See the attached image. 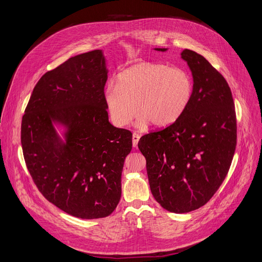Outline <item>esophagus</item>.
I'll list each match as a JSON object with an SVG mask.
<instances>
[{
	"mask_svg": "<svg viewBox=\"0 0 262 262\" xmlns=\"http://www.w3.org/2000/svg\"><path fill=\"white\" fill-rule=\"evenodd\" d=\"M139 140H140V136H139L138 134L134 133V134H133V146H134V147H137Z\"/></svg>",
	"mask_w": 262,
	"mask_h": 262,
	"instance_id": "obj_1",
	"label": "esophagus"
}]
</instances>
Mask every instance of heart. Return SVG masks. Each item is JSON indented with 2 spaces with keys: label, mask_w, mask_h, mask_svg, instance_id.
Returning a JSON list of instances; mask_svg holds the SVG:
<instances>
[{
  "label": "heart",
  "mask_w": 262,
  "mask_h": 262,
  "mask_svg": "<svg viewBox=\"0 0 262 262\" xmlns=\"http://www.w3.org/2000/svg\"><path fill=\"white\" fill-rule=\"evenodd\" d=\"M193 89L192 78L185 70L142 62L123 70L117 85L106 87L104 103L111 121L118 127L128 125L138 111L141 125L151 122L156 127H166L184 113Z\"/></svg>",
  "instance_id": "1"
}]
</instances>
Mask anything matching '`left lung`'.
Wrapping results in <instances>:
<instances>
[{
    "instance_id": "1",
    "label": "left lung",
    "mask_w": 262,
    "mask_h": 262,
    "mask_svg": "<svg viewBox=\"0 0 262 262\" xmlns=\"http://www.w3.org/2000/svg\"><path fill=\"white\" fill-rule=\"evenodd\" d=\"M181 59L193 77L189 106L176 122L144 135L138 143L155 199L175 213L209 201L225 179L236 147L234 102L226 80L194 51L184 50Z\"/></svg>"
}]
</instances>
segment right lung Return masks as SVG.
<instances>
[{
	"label": "right lung",
	"instance_id": "add662e5",
	"mask_svg": "<svg viewBox=\"0 0 262 262\" xmlns=\"http://www.w3.org/2000/svg\"><path fill=\"white\" fill-rule=\"evenodd\" d=\"M102 50L68 59L36 84L21 120L27 168L40 193L80 219L110 215L121 198L133 135L108 121Z\"/></svg>",
	"mask_w": 262,
	"mask_h": 262
}]
</instances>
